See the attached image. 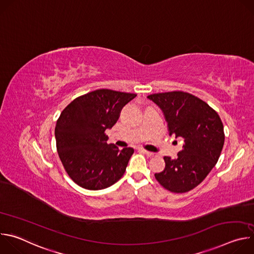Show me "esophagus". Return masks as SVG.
<instances>
[{"label": "esophagus", "instance_id": "obj_1", "mask_svg": "<svg viewBox=\"0 0 254 254\" xmlns=\"http://www.w3.org/2000/svg\"><path fill=\"white\" fill-rule=\"evenodd\" d=\"M140 152H141V153H143L144 155H147L148 157H154V156H155V154H154V153L149 152V151H146V150H140Z\"/></svg>", "mask_w": 254, "mask_h": 254}]
</instances>
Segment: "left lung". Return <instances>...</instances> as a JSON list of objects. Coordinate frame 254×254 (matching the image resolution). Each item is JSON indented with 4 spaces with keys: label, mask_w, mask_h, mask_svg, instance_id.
Segmentation results:
<instances>
[{
    "label": "left lung",
    "mask_w": 254,
    "mask_h": 254,
    "mask_svg": "<svg viewBox=\"0 0 254 254\" xmlns=\"http://www.w3.org/2000/svg\"><path fill=\"white\" fill-rule=\"evenodd\" d=\"M164 113L170 135L182 137L183 150L176 159L164 157L158 182L173 193H185L197 187L218 161L224 128L220 117L197 96L184 91L154 93L148 96Z\"/></svg>",
    "instance_id": "left-lung-1"
}]
</instances>
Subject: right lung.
Here are the masks:
<instances>
[{"instance_id": "1", "label": "right lung", "mask_w": 254, "mask_h": 254, "mask_svg": "<svg viewBox=\"0 0 254 254\" xmlns=\"http://www.w3.org/2000/svg\"><path fill=\"white\" fill-rule=\"evenodd\" d=\"M134 93L97 89L72 100L55 127L56 148L61 163L74 183L87 190L111 187L124 176L132 148L119 150L108 144L107 128L120 118Z\"/></svg>"}]
</instances>
